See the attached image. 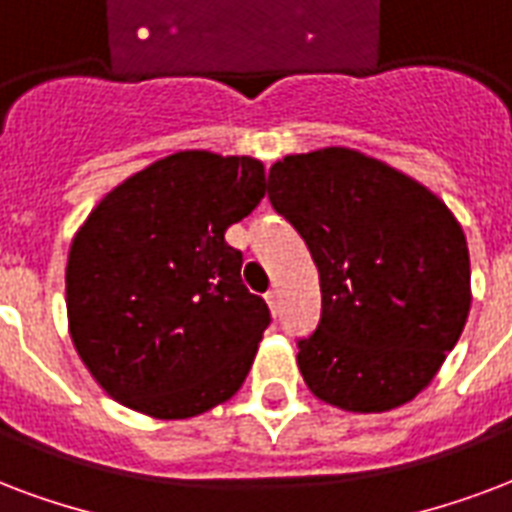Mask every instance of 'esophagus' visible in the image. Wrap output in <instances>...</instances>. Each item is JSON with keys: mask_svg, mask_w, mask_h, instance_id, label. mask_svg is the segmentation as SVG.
<instances>
[{"mask_svg": "<svg viewBox=\"0 0 512 512\" xmlns=\"http://www.w3.org/2000/svg\"><path fill=\"white\" fill-rule=\"evenodd\" d=\"M267 305H270V310L272 313H278V305H280V294H278V288H270V291H267Z\"/></svg>", "mask_w": 512, "mask_h": 512, "instance_id": "1", "label": "esophagus"}]
</instances>
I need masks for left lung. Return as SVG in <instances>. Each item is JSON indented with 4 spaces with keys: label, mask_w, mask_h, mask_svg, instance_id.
Instances as JSON below:
<instances>
[{
    "label": "left lung",
    "mask_w": 512,
    "mask_h": 512,
    "mask_svg": "<svg viewBox=\"0 0 512 512\" xmlns=\"http://www.w3.org/2000/svg\"><path fill=\"white\" fill-rule=\"evenodd\" d=\"M267 191L321 278V324L297 353L307 388L348 413L416 399L470 315L456 215L424 183L340 145L275 161Z\"/></svg>",
    "instance_id": "1"
}]
</instances>
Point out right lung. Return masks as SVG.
I'll use <instances>...</instances> for the list:
<instances>
[{
	"mask_svg": "<svg viewBox=\"0 0 512 512\" xmlns=\"http://www.w3.org/2000/svg\"><path fill=\"white\" fill-rule=\"evenodd\" d=\"M261 197L259 159L178 151L88 213L69 245V337L115 402L178 421L240 391L270 307L224 234Z\"/></svg>",
	"mask_w": 512,
	"mask_h": 512,
	"instance_id": "right-lung-1",
	"label": "right lung"
}]
</instances>
